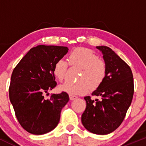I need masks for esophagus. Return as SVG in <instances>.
I'll return each mask as SVG.
<instances>
[{"label":"esophagus","mask_w":146,"mask_h":146,"mask_svg":"<svg viewBox=\"0 0 146 146\" xmlns=\"http://www.w3.org/2000/svg\"><path fill=\"white\" fill-rule=\"evenodd\" d=\"M69 98H70V100H75V99L78 98V97L75 96V95H69Z\"/></svg>","instance_id":"obj_1"}]
</instances>
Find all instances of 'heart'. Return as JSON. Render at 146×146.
<instances>
[{
  "mask_svg": "<svg viewBox=\"0 0 146 146\" xmlns=\"http://www.w3.org/2000/svg\"><path fill=\"white\" fill-rule=\"evenodd\" d=\"M69 62L71 66L82 69L78 81L76 83L66 82L59 86L61 91L70 95L86 94L90 88L95 89L104 82L106 76L107 66L104 60L89 48H78L71 52L69 56ZM68 66L67 61L60 59L55 63L53 75L57 80L62 81L66 75Z\"/></svg>",
  "mask_w": 146,
  "mask_h": 146,
  "instance_id": "b5f03b06",
  "label": "heart"
}]
</instances>
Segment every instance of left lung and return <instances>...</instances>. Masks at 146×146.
<instances>
[{"label": "left lung", "instance_id": "1", "mask_svg": "<svg viewBox=\"0 0 146 146\" xmlns=\"http://www.w3.org/2000/svg\"><path fill=\"white\" fill-rule=\"evenodd\" d=\"M103 53L107 66L106 76L92 95L101 97L93 100L85 97L86 107L82 123L87 130L96 135H107L121 125L130 107L134 94L131 68L111 48L97 46Z\"/></svg>", "mask_w": 146, "mask_h": 146}]
</instances>
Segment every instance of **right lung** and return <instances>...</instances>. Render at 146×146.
Segmentation results:
<instances>
[{"mask_svg": "<svg viewBox=\"0 0 146 146\" xmlns=\"http://www.w3.org/2000/svg\"><path fill=\"white\" fill-rule=\"evenodd\" d=\"M68 51L66 46L38 45L29 50L12 72L9 100L18 122L29 133H47L59 123L68 95L51 94L48 100L44 95L56 86L54 64Z\"/></svg>", "mask_w": 146, "mask_h": 146, "instance_id": "right-lung-1", "label": "right lung"}]
</instances>
